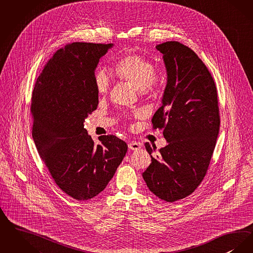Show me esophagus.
I'll list each match as a JSON object with an SVG mask.
<instances>
[{
    "mask_svg": "<svg viewBox=\"0 0 253 253\" xmlns=\"http://www.w3.org/2000/svg\"><path fill=\"white\" fill-rule=\"evenodd\" d=\"M128 147H129V149L131 150V151H137V150H139L141 148V143L131 141L128 144Z\"/></svg>",
    "mask_w": 253,
    "mask_h": 253,
    "instance_id": "obj_1",
    "label": "esophagus"
}]
</instances>
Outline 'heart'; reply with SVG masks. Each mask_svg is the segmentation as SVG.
Instances as JSON below:
<instances>
[{
  "label": "heart",
  "instance_id": "b5f03b06",
  "mask_svg": "<svg viewBox=\"0 0 253 253\" xmlns=\"http://www.w3.org/2000/svg\"><path fill=\"white\" fill-rule=\"evenodd\" d=\"M115 71L121 80L131 84L143 95L155 93L158 76L149 58L135 52L124 53L116 61ZM94 84L99 95H106L111 87L109 73L103 69L96 71Z\"/></svg>",
  "mask_w": 253,
  "mask_h": 253
}]
</instances>
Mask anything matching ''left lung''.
<instances>
[{
    "label": "left lung",
    "instance_id": "1",
    "mask_svg": "<svg viewBox=\"0 0 253 253\" xmlns=\"http://www.w3.org/2000/svg\"><path fill=\"white\" fill-rule=\"evenodd\" d=\"M163 54L167 84L162 106L152 117L153 129L164 128L168 145L153 156L142 176L147 186L165 202L192 194L202 182L219 131L217 93L211 73L194 51L178 41L156 46Z\"/></svg>",
    "mask_w": 253,
    "mask_h": 253
}]
</instances>
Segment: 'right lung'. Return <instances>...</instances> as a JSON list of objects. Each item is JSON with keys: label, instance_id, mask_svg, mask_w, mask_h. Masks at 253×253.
<instances>
[{"label": "right lung", "instance_id": "right-lung-1", "mask_svg": "<svg viewBox=\"0 0 253 253\" xmlns=\"http://www.w3.org/2000/svg\"><path fill=\"white\" fill-rule=\"evenodd\" d=\"M114 44L73 42L56 51L35 84L31 112L33 138L61 190L87 201L104 190L128 146L115 135L96 145L84 128L99 103L94 75Z\"/></svg>", "mask_w": 253, "mask_h": 253}]
</instances>
